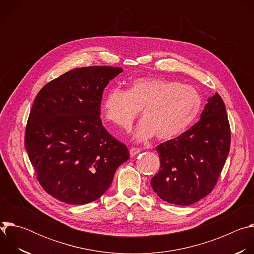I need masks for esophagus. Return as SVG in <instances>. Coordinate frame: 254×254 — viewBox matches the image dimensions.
I'll list each match as a JSON object with an SVG mask.
<instances>
[{
    "mask_svg": "<svg viewBox=\"0 0 254 254\" xmlns=\"http://www.w3.org/2000/svg\"><path fill=\"white\" fill-rule=\"evenodd\" d=\"M140 153V150L138 149V148H130L129 149V155H130V157H134V156H136L137 154H139Z\"/></svg>",
    "mask_w": 254,
    "mask_h": 254,
    "instance_id": "esophagus-1",
    "label": "esophagus"
}]
</instances>
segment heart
Listing matches in <instances>:
<instances>
[{"label": "heart", "instance_id": "1", "mask_svg": "<svg viewBox=\"0 0 254 254\" xmlns=\"http://www.w3.org/2000/svg\"><path fill=\"white\" fill-rule=\"evenodd\" d=\"M201 107L202 97L191 85L161 77H139L127 91L121 88L108 91L101 102V113L107 122L128 130L141 112L133 138L148 141L156 135L158 140L168 141L193 125Z\"/></svg>", "mask_w": 254, "mask_h": 254}]
</instances>
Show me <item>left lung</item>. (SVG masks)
I'll return each instance as SVG.
<instances>
[{
	"label": "left lung",
	"mask_w": 254,
	"mask_h": 254,
	"mask_svg": "<svg viewBox=\"0 0 254 254\" xmlns=\"http://www.w3.org/2000/svg\"><path fill=\"white\" fill-rule=\"evenodd\" d=\"M200 121L156 148L161 168L151 186L164 201L181 206L206 197L217 183L230 150V127L218 93L209 97Z\"/></svg>",
	"instance_id": "obj_1"
}]
</instances>
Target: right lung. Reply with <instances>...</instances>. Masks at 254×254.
<instances>
[{
	"instance_id": "1",
	"label": "right lung",
	"mask_w": 254,
	"mask_h": 254,
	"mask_svg": "<svg viewBox=\"0 0 254 254\" xmlns=\"http://www.w3.org/2000/svg\"><path fill=\"white\" fill-rule=\"evenodd\" d=\"M123 71L76 68L47 83L35 97L25 148L43 189L64 203L97 200L129 159L126 144L110 134L99 117L104 88Z\"/></svg>"
}]
</instances>
